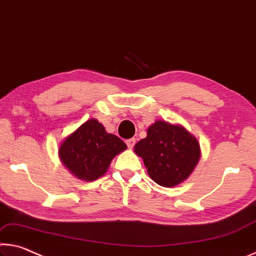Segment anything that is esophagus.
<instances>
[{
    "label": "esophagus",
    "mask_w": 256,
    "mask_h": 256,
    "mask_svg": "<svg viewBox=\"0 0 256 256\" xmlns=\"http://www.w3.org/2000/svg\"><path fill=\"white\" fill-rule=\"evenodd\" d=\"M126 144H127L129 148H132L136 144V140H135V138H129V140H126Z\"/></svg>",
    "instance_id": "esophagus-1"
}]
</instances>
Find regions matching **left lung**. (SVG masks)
Here are the masks:
<instances>
[{
	"instance_id": "obj_1",
	"label": "left lung",
	"mask_w": 256,
	"mask_h": 256,
	"mask_svg": "<svg viewBox=\"0 0 256 256\" xmlns=\"http://www.w3.org/2000/svg\"><path fill=\"white\" fill-rule=\"evenodd\" d=\"M135 153L143 158L150 177L163 187H174L187 179L200 156L195 137L166 121L150 126L146 138L135 145Z\"/></svg>"
}]
</instances>
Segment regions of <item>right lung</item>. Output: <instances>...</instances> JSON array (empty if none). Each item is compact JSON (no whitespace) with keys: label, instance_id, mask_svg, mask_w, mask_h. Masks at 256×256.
Instances as JSON below:
<instances>
[{"label":"right lung","instance_id":"add662e5","mask_svg":"<svg viewBox=\"0 0 256 256\" xmlns=\"http://www.w3.org/2000/svg\"><path fill=\"white\" fill-rule=\"evenodd\" d=\"M126 148L119 137L108 134L98 120L90 119L66 138L58 154L76 177L93 182L106 172L112 158Z\"/></svg>","mask_w":256,"mask_h":256}]
</instances>
